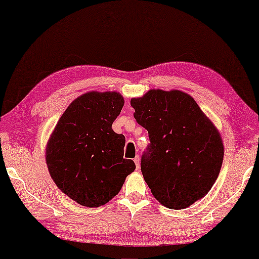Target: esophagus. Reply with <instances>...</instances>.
Listing matches in <instances>:
<instances>
[{
    "instance_id": "1",
    "label": "esophagus",
    "mask_w": 259,
    "mask_h": 259,
    "mask_svg": "<svg viewBox=\"0 0 259 259\" xmlns=\"http://www.w3.org/2000/svg\"><path fill=\"white\" fill-rule=\"evenodd\" d=\"M134 161H135V163H136L137 169L140 168V157H139V155H137V156L134 158Z\"/></svg>"
}]
</instances>
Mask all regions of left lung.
<instances>
[{
  "label": "left lung",
  "instance_id": "left-lung-1",
  "mask_svg": "<svg viewBox=\"0 0 259 259\" xmlns=\"http://www.w3.org/2000/svg\"><path fill=\"white\" fill-rule=\"evenodd\" d=\"M130 104L149 132L141 171L156 200L181 210L207 195L220 173L224 148L195 99L177 90H150Z\"/></svg>",
  "mask_w": 259,
  "mask_h": 259
}]
</instances>
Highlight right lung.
I'll use <instances>...</instances> for the list:
<instances>
[{
  "label": "right lung",
  "instance_id": "right-lung-1",
  "mask_svg": "<svg viewBox=\"0 0 259 259\" xmlns=\"http://www.w3.org/2000/svg\"><path fill=\"white\" fill-rule=\"evenodd\" d=\"M117 92H89L65 109L49 138L46 163L63 194L84 207L111 200L136 169L123 158L125 139L111 129L123 107Z\"/></svg>",
  "mask_w": 259,
  "mask_h": 259
}]
</instances>
